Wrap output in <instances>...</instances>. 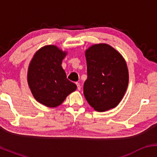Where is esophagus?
I'll return each instance as SVG.
<instances>
[{"instance_id": "obj_1", "label": "esophagus", "mask_w": 157, "mask_h": 157, "mask_svg": "<svg viewBox=\"0 0 157 157\" xmlns=\"http://www.w3.org/2000/svg\"><path fill=\"white\" fill-rule=\"evenodd\" d=\"M76 85H77V89H78L79 91H80V90L81 89V87H80V83H79V82H76Z\"/></svg>"}]
</instances>
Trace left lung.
Instances as JSON below:
<instances>
[{
	"mask_svg": "<svg viewBox=\"0 0 157 157\" xmlns=\"http://www.w3.org/2000/svg\"><path fill=\"white\" fill-rule=\"evenodd\" d=\"M87 80L83 94L97 111L117 107L128 85V69L121 54L107 44H94L85 52Z\"/></svg>",
	"mask_w": 157,
	"mask_h": 157,
	"instance_id": "1",
	"label": "left lung"
}]
</instances>
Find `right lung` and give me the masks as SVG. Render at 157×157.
<instances>
[{
  "instance_id": "1",
  "label": "right lung",
  "mask_w": 157,
  "mask_h": 157,
  "mask_svg": "<svg viewBox=\"0 0 157 157\" xmlns=\"http://www.w3.org/2000/svg\"><path fill=\"white\" fill-rule=\"evenodd\" d=\"M66 55L57 46L47 45L37 50L29 63V87L35 100L46 107H57L77 89L61 66Z\"/></svg>"
}]
</instances>
